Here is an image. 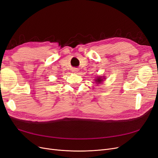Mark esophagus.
Segmentation results:
<instances>
[{"instance_id": "1", "label": "esophagus", "mask_w": 158, "mask_h": 158, "mask_svg": "<svg viewBox=\"0 0 158 158\" xmlns=\"http://www.w3.org/2000/svg\"><path fill=\"white\" fill-rule=\"evenodd\" d=\"M73 72L74 73H77L78 72V69H76V68H74V69H73Z\"/></svg>"}]
</instances>
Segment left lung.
<instances>
[{
    "instance_id": "1",
    "label": "left lung",
    "mask_w": 158,
    "mask_h": 158,
    "mask_svg": "<svg viewBox=\"0 0 158 158\" xmlns=\"http://www.w3.org/2000/svg\"><path fill=\"white\" fill-rule=\"evenodd\" d=\"M104 80H106V78H105L104 76H97V77H95V82L98 85L99 84H102Z\"/></svg>"
}]
</instances>
